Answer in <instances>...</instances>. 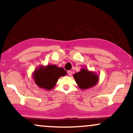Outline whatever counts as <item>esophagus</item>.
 I'll return each instance as SVG.
<instances>
[{"mask_svg":"<svg viewBox=\"0 0 133 133\" xmlns=\"http://www.w3.org/2000/svg\"><path fill=\"white\" fill-rule=\"evenodd\" d=\"M68 75L69 76H72V72L71 71H68Z\"/></svg>","mask_w":133,"mask_h":133,"instance_id":"esophagus-1","label":"esophagus"}]
</instances>
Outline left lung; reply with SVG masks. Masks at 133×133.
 Listing matches in <instances>:
<instances>
[{"label":"left lung","instance_id":"1","mask_svg":"<svg viewBox=\"0 0 133 133\" xmlns=\"http://www.w3.org/2000/svg\"><path fill=\"white\" fill-rule=\"evenodd\" d=\"M79 88L86 90L96 86L99 81V76L95 72L90 71L86 68H81V71L73 75Z\"/></svg>","mask_w":133,"mask_h":133}]
</instances>
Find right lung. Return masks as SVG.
<instances>
[{"mask_svg": "<svg viewBox=\"0 0 133 133\" xmlns=\"http://www.w3.org/2000/svg\"><path fill=\"white\" fill-rule=\"evenodd\" d=\"M66 74V71L56 65H41L33 72L32 78L38 87L49 91L54 88L59 77Z\"/></svg>", "mask_w": 133, "mask_h": 133, "instance_id": "obj_1", "label": "right lung"}]
</instances>
